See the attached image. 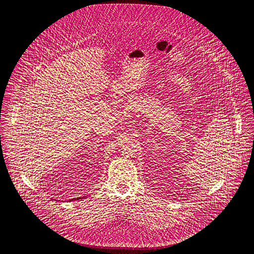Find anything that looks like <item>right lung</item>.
<instances>
[{
	"label": "right lung",
	"instance_id": "obj_1",
	"mask_svg": "<svg viewBox=\"0 0 254 254\" xmlns=\"http://www.w3.org/2000/svg\"><path fill=\"white\" fill-rule=\"evenodd\" d=\"M82 198H84V197H79V198H76V199H71V200H69V201H74V200H80V199H82Z\"/></svg>",
	"mask_w": 254,
	"mask_h": 254
}]
</instances>
